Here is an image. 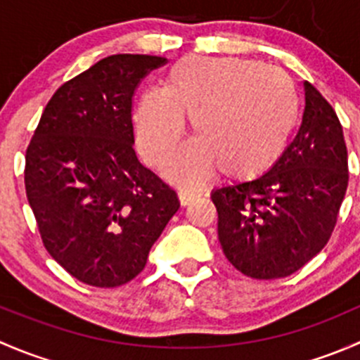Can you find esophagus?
Masks as SVG:
<instances>
[{
	"instance_id": "obj_1",
	"label": "esophagus",
	"mask_w": 360,
	"mask_h": 360,
	"mask_svg": "<svg viewBox=\"0 0 360 360\" xmlns=\"http://www.w3.org/2000/svg\"><path fill=\"white\" fill-rule=\"evenodd\" d=\"M200 195V191L191 190V188H181L179 190V198L183 205H190V203H193Z\"/></svg>"
}]
</instances>
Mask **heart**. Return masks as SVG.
Listing matches in <instances>:
<instances>
[{
    "instance_id": "b5f03b06",
    "label": "heart",
    "mask_w": 360,
    "mask_h": 360,
    "mask_svg": "<svg viewBox=\"0 0 360 360\" xmlns=\"http://www.w3.org/2000/svg\"><path fill=\"white\" fill-rule=\"evenodd\" d=\"M197 139L169 167L172 179L198 184L219 167L233 179L266 172L284 153L300 116L296 85L282 69L235 57H186L163 89L141 94L134 111L137 148L150 165L170 158L184 132Z\"/></svg>"
}]
</instances>
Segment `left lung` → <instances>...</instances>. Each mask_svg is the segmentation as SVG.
Here are the masks:
<instances>
[{
    "label": "left lung",
    "mask_w": 360,
    "mask_h": 360,
    "mask_svg": "<svg viewBox=\"0 0 360 360\" xmlns=\"http://www.w3.org/2000/svg\"><path fill=\"white\" fill-rule=\"evenodd\" d=\"M303 85V122L275 165L257 179L210 193L224 256L250 278L288 277L317 256L347 193L340 120L311 83Z\"/></svg>",
    "instance_id": "left-lung-1"
}]
</instances>
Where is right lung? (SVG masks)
Segmentation results:
<instances>
[{
  "mask_svg": "<svg viewBox=\"0 0 360 360\" xmlns=\"http://www.w3.org/2000/svg\"><path fill=\"white\" fill-rule=\"evenodd\" d=\"M163 64L134 53L96 63L57 89L25 150L43 245L83 284L108 289L137 277L181 205L134 150V92Z\"/></svg>",
  "mask_w": 360,
  "mask_h": 360,
  "instance_id": "obj_1",
  "label": "right lung"
}]
</instances>
